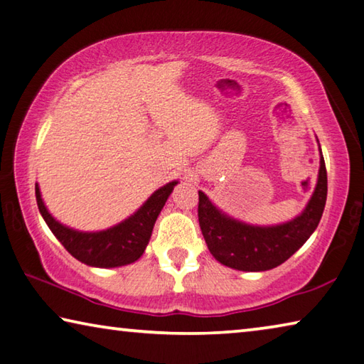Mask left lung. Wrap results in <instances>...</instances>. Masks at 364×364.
Listing matches in <instances>:
<instances>
[{
	"mask_svg": "<svg viewBox=\"0 0 364 364\" xmlns=\"http://www.w3.org/2000/svg\"><path fill=\"white\" fill-rule=\"evenodd\" d=\"M321 150V148H319ZM198 221L211 255L238 271H267L287 261L316 230L327 198V172L321 154L316 188L300 216L277 225H250L228 216L198 192Z\"/></svg>",
	"mask_w": 364,
	"mask_h": 364,
	"instance_id": "obj_1",
	"label": "left lung"
}]
</instances>
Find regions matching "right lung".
I'll return each mask as SVG.
<instances>
[{
	"instance_id": "1",
	"label": "right lung",
	"mask_w": 364,
	"mask_h": 364,
	"mask_svg": "<svg viewBox=\"0 0 364 364\" xmlns=\"http://www.w3.org/2000/svg\"><path fill=\"white\" fill-rule=\"evenodd\" d=\"M176 186L177 181L166 183L126 221L100 232H80L56 221L41 200L38 183H35V196L48 228L75 259L93 267H119L134 263L145 252L153 225Z\"/></svg>"
}]
</instances>
